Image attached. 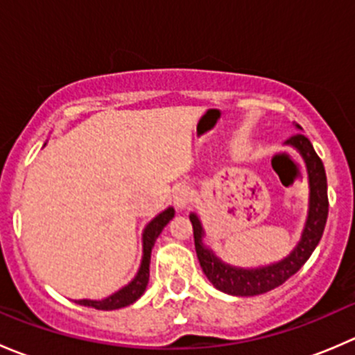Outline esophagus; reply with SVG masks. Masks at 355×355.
I'll use <instances>...</instances> for the list:
<instances>
[{"mask_svg": "<svg viewBox=\"0 0 355 355\" xmlns=\"http://www.w3.org/2000/svg\"><path fill=\"white\" fill-rule=\"evenodd\" d=\"M192 200V189L189 185H178L173 191V204L177 209H185Z\"/></svg>", "mask_w": 355, "mask_h": 355, "instance_id": "1", "label": "esophagus"}]
</instances>
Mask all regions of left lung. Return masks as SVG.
I'll use <instances>...</instances> for the list:
<instances>
[{"mask_svg":"<svg viewBox=\"0 0 355 355\" xmlns=\"http://www.w3.org/2000/svg\"><path fill=\"white\" fill-rule=\"evenodd\" d=\"M295 128L302 130L300 125H295ZM285 146L295 149L306 163L307 180H309V209L299 242L284 259L257 268H241L225 263L211 247L204 244L202 239L206 237V232L200 223V218L196 213L189 214L194 228V244L200 268L213 287L221 292L237 297H252L280 287L304 266V263L320 244L328 218L327 173H324L323 161L316 155L309 139L304 137L302 134L290 137L288 141H285Z\"/></svg>","mask_w":355,"mask_h":355,"instance_id":"left-lung-1","label":"left lung"}]
</instances>
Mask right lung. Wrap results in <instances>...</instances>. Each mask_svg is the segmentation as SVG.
<instances>
[{
    "mask_svg": "<svg viewBox=\"0 0 355 355\" xmlns=\"http://www.w3.org/2000/svg\"><path fill=\"white\" fill-rule=\"evenodd\" d=\"M46 146V144H44ZM175 216L173 207H166L164 211H161L157 216L153 218L148 225H146L144 232H142V259L141 266H139L137 275L128 282L125 287L116 290L114 293H111L110 297L101 300H91V299H82L77 300V304L87 307H94L99 311H113L120 309V307L130 306L134 304L139 297L144 293L146 287H148L149 282V264H151V250L155 247L156 239L159 237V234L163 232V228L166 227L168 221Z\"/></svg>",
    "mask_w": 355,
    "mask_h": 355,
    "instance_id": "1",
    "label": "right lung"
}]
</instances>
